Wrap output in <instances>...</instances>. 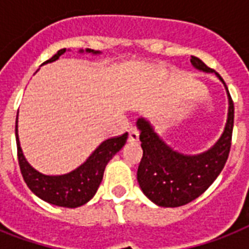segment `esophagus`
Wrapping results in <instances>:
<instances>
[{
	"mask_svg": "<svg viewBox=\"0 0 249 249\" xmlns=\"http://www.w3.org/2000/svg\"><path fill=\"white\" fill-rule=\"evenodd\" d=\"M138 140H140V134H138V132H137L134 128H129V142H130V143H136V142H138Z\"/></svg>",
	"mask_w": 249,
	"mask_h": 249,
	"instance_id": "obj_1",
	"label": "esophagus"
}]
</instances>
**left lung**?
<instances>
[{
  "instance_id": "left-lung-1",
  "label": "left lung",
  "mask_w": 249,
  "mask_h": 249,
  "mask_svg": "<svg viewBox=\"0 0 249 249\" xmlns=\"http://www.w3.org/2000/svg\"><path fill=\"white\" fill-rule=\"evenodd\" d=\"M190 62L195 70L214 73L224 84L229 102L228 119L216 143L207 151L195 155L182 154L170 147L147 119L140 117L137 120L141 147L143 150L137 179L142 193L152 203L165 208L181 207L200 196L224 169L231 146L234 105L228 86L217 72L207 67L199 58L191 56Z\"/></svg>"
}]
</instances>
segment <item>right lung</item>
I'll list each match as a JSON object with an SVG mask.
<instances>
[{"label": "right lung", "mask_w": 249, "mask_h": 249, "mask_svg": "<svg viewBox=\"0 0 249 249\" xmlns=\"http://www.w3.org/2000/svg\"><path fill=\"white\" fill-rule=\"evenodd\" d=\"M66 52L67 49L58 50L55 55L42 63V66L58 60ZM79 53H90L93 55L101 54V52L93 49H80ZM15 138L21 176L29 190L49 204L64 208H77L86 204L95 195L103 179L106 165L123 148L128 140V133L116 138L103 141L81 165L68 173L58 176L41 173L27 161L18 136V117L15 121Z\"/></svg>", "instance_id": "obj_1"}]
</instances>
